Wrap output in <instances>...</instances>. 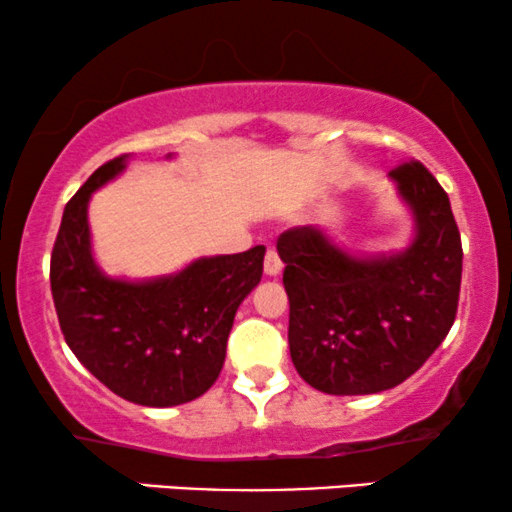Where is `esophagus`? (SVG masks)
I'll return each mask as SVG.
<instances>
[{"instance_id":"obj_1","label":"esophagus","mask_w":512,"mask_h":512,"mask_svg":"<svg viewBox=\"0 0 512 512\" xmlns=\"http://www.w3.org/2000/svg\"><path fill=\"white\" fill-rule=\"evenodd\" d=\"M281 269H284V264H281L279 255H276L274 250H269L267 255H264V274H267V276H279Z\"/></svg>"}]
</instances>
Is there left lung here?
<instances>
[{
  "label": "left lung",
  "instance_id": "obj_1",
  "mask_svg": "<svg viewBox=\"0 0 512 512\" xmlns=\"http://www.w3.org/2000/svg\"><path fill=\"white\" fill-rule=\"evenodd\" d=\"M387 178L411 216L407 245L351 250L320 226L281 233L289 349L298 375L327 395L397 387L448 337L457 313L462 243L443 187L419 161Z\"/></svg>",
  "mask_w": 512,
  "mask_h": 512
}]
</instances>
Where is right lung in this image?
Listing matches in <instances>:
<instances>
[{
    "label": "right lung",
    "instance_id": "right-lung-1",
    "mask_svg": "<svg viewBox=\"0 0 512 512\" xmlns=\"http://www.w3.org/2000/svg\"><path fill=\"white\" fill-rule=\"evenodd\" d=\"M129 161L105 163L64 207L50 260L52 298L64 342L88 373L127 402L178 407L219 378L233 317L260 284L267 248L197 257L149 279L105 274L93 255L88 204Z\"/></svg>",
    "mask_w": 512,
    "mask_h": 512
}]
</instances>
